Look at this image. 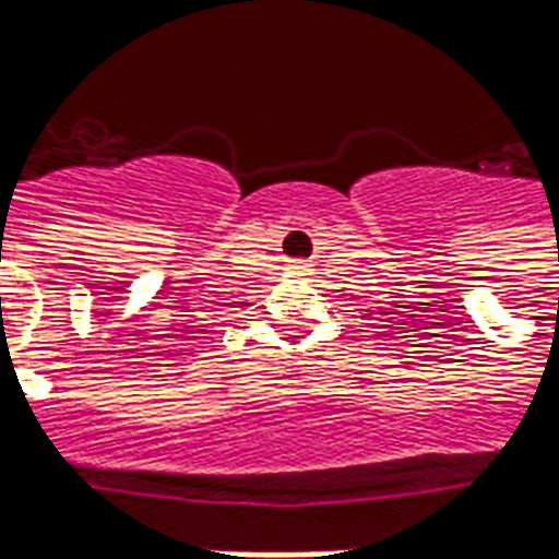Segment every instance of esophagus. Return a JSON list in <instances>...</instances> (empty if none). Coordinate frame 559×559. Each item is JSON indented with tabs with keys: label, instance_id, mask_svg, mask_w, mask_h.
I'll use <instances>...</instances> for the list:
<instances>
[{
	"label": "esophagus",
	"instance_id": "1",
	"mask_svg": "<svg viewBox=\"0 0 559 559\" xmlns=\"http://www.w3.org/2000/svg\"><path fill=\"white\" fill-rule=\"evenodd\" d=\"M287 272H293V275H305V272H308V263H302V260H290V263H287Z\"/></svg>",
	"mask_w": 559,
	"mask_h": 559
}]
</instances>
